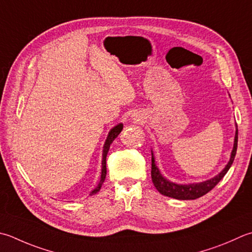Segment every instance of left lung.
I'll use <instances>...</instances> for the list:
<instances>
[{"label":"left lung","mask_w":252,"mask_h":252,"mask_svg":"<svg viewBox=\"0 0 252 252\" xmlns=\"http://www.w3.org/2000/svg\"><path fill=\"white\" fill-rule=\"evenodd\" d=\"M237 143H238V130H236L234 149H233V152H231V156L228 164L226 165L223 171L220 172V175H218L210 180L201 182V184L177 185V184H174V182H170L167 179H165L164 177L160 175L158 168L156 167L154 156H153V153H152L153 184H154L155 188L158 190L159 193L164 194L166 196H169V198H174L178 200H195L200 198V196H203L204 194H206L208 192H210L212 189H213L221 179H223V177L226 175V172H227L228 169L230 168V166L235 159L236 152H237Z\"/></svg>","instance_id":"1"}]
</instances>
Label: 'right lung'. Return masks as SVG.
I'll use <instances>...</instances> for the list:
<instances>
[{
    "instance_id": "obj_1",
    "label": "right lung",
    "mask_w": 252,
    "mask_h": 252,
    "mask_svg": "<svg viewBox=\"0 0 252 252\" xmlns=\"http://www.w3.org/2000/svg\"><path fill=\"white\" fill-rule=\"evenodd\" d=\"M123 129V126L122 123H120V125L116 126L113 129L109 132V134H108V137L107 140L105 142V145H103V153H102V168H101V177H100V182L99 185L97 186L96 189H94L92 192H91V195H94L96 194L98 191L100 190L101 186L103 184V181H105L106 179V175H107V168H106V157H107V154H108V151H109V147H110V144L113 142V140L116 139V137L119 135V133L122 131Z\"/></svg>"
}]
</instances>
